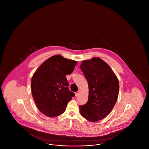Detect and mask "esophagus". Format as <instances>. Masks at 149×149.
Instances as JSON below:
<instances>
[{
  "mask_svg": "<svg viewBox=\"0 0 149 149\" xmlns=\"http://www.w3.org/2000/svg\"><path fill=\"white\" fill-rule=\"evenodd\" d=\"M79 94H80V91H78V92H75V96H76V97L78 96Z\"/></svg>",
  "mask_w": 149,
  "mask_h": 149,
  "instance_id": "esophagus-1",
  "label": "esophagus"
}]
</instances>
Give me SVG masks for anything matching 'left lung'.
Masks as SVG:
<instances>
[{
  "mask_svg": "<svg viewBox=\"0 0 149 149\" xmlns=\"http://www.w3.org/2000/svg\"><path fill=\"white\" fill-rule=\"evenodd\" d=\"M80 69L89 86L88 102L79 106L81 115L91 122L104 118L117 100L119 92L118 78L111 67L99 57L82 61Z\"/></svg>",
  "mask_w": 149,
  "mask_h": 149,
  "instance_id": "obj_1",
  "label": "left lung"
}]
</instances>
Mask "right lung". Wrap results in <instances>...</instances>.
I'll return each mask as SVG.
<instances>
[{"mask_svg":"<svg viewBox=\"0 0 149 149\" xmlns=\"http://www.w3.org/2000/svg\"><path fill=\"white\" fill-rule=\"evenodd\" d=\"M77 61L61 55L51 56L41 64L31 80L32 94L38 110L49 117L63 113L75 96L68 88L66 75L74 70Z\"/></svg>","mask_w":149,"mask_h":149,"instance_id":"obj_1","label":"right lung"}]
</instances>
